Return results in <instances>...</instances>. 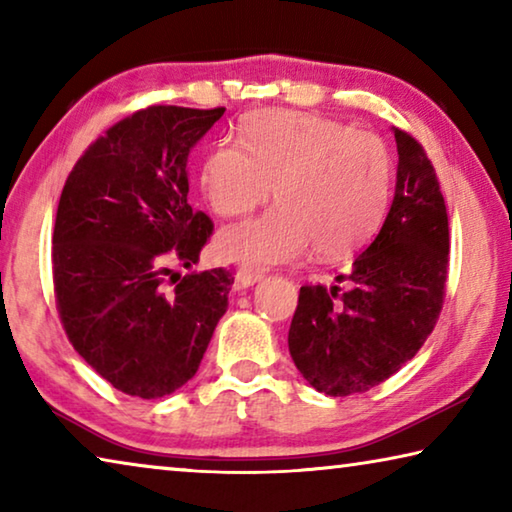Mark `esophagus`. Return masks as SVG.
<instances>
[{
	"instance_id": "34e87169",
	"label": "esophagus",
	"mask_w": 512,
	"mask_h": 512,
	"mask_svg": "<svg viewBox=\"0 0 512 512\" xmlns=\"http://www.w3.org/2000/svg\"><path fill=\"white\" fill-rule=\"evenodd\" d=\"M259 280H262V273L253 271V268H248V266H241L235 275V289L244 291L248 287H253V284Z\"/></svg>"
}]
</instances>
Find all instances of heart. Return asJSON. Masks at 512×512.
I'll return each instance as SVG.
<instances>
[{
    "label": "heart",
    "instance_id": "b5f03b06",
    "mask_svg": "<svg viewBox=\"0 0 512 512\" xmlns=\"http://www.w3.org/2000/svg\"><path fill=\"white\" fill-rule=\"evenodd\" d=\"M244 146L223 140L201 164V192L219 216H241L268 196L277 207L219 232L216 248L248 268L291 262L309 246L343 257L366 244L391 192V153L381 137L320 115L262 110Z\"/></svg>",
    "mask_w": 512,
    "mask_h": 512
}]
</instances>
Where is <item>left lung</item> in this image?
<instances>
[{
	"label": "left lung",
	"instance_id": "8db88e82",
	"mask_svg": "<svg viewBox=\"0 0 512 512\" xmlns=\"http://www.w3.org/2000/svg\"><path fill=\"white\" fill-rule=\"evenodd\" d=\"M397 183L375 241L348 273L300 287L289 352L316 391H370L411 361L436 327L445 300L449 221L440 183L422 144L395 128Z\"/></svg>",
	"mask_w": 512,
	"mask_h": 512
}]
</instances>
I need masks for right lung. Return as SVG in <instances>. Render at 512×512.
<instances>
[{
    "label": "right lung",
    "mask_w": 512,
    "mask_h": 512,
    "mask_svg": "<svg viewBox=\"0 0 512 512\" xmlns=\"http://www.w3.org/2000/svg\"><path fill=\"white\" fill-rule=\"evenodd\" d=\"M225 108L149 106L74 164L54 225V293L74 350L117 391L158 400L196 375L235 277L198 262L214 223L187 203V158Z\"/></svg>",
    "instance_id": "1"
}]
</instances>
